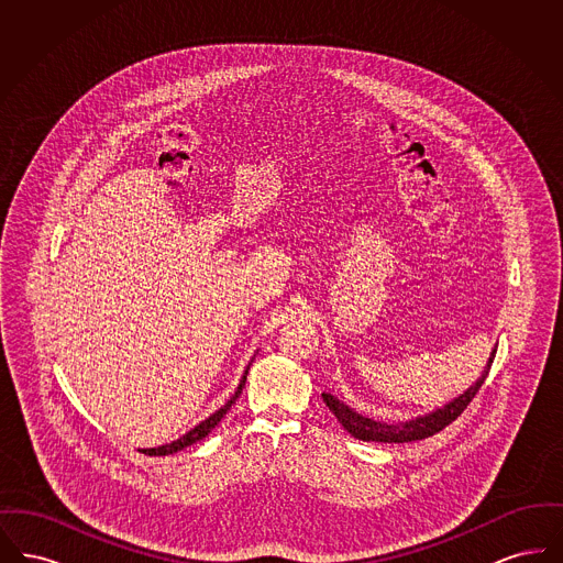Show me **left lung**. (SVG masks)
I'll return each instance as SVG.
<instances>
[{
	"label": "left lung",
	"instance_id": "left-lung-1",
	"mask_svg": "<svg viewBox=\"0 0 563 563\" xmlns=\"http://www.w3.org/2000/svg\"><path fill=\"white\" fill-rule=\"evenodd\" d=\"M496 354V352H494ZM494 354L487 361V367L483 372L482 377L457 399L448 402L445 407L432 411L424 418H416L411 422L405 424H384V422H375L369 418H363L361 413L352 411L349 405L338 401L331 395H322V401L327 402V407L331 409V413L338 418V422L349 430L352 437L361 439V441H375V443H407V441H418V439H427L432 437L434 432L450 427L455 418L468 407V402L475 399V395L479 393L485 377L489 374V367L494 363Z\"/></svg>",
	"mask_w": 563,
	"mask_h": 563
}]
</instances>
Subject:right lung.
<instances>
[{"instance_id":"add662e5","label":"right lung","mask_w":563,"mask_h":563,"mask_svg":"<svg viewBox=\"0 0 563 563\" xmlns=\"http://www.w3.org/2000/svg\"><path fill=\"white\" fill-rule=\"evenodd\" d=\"M244 382H246V374L242 375L241 384H239V390L234 393V397L230 399V401L225 402L221 409H217L213 416H209L205 422H200L196 429L189 430L186 432L181 439H177V441H173V443H168V445H162V448H152V450H143V454L147 455H168L175 454V452H179V450H184V448H188L191 443H196V441H200V439H205L211 430L221 422V418L228 413V409L234 405V401L239 399V395L242 393V388H244Z\"/></svg>"}]
</instances>
